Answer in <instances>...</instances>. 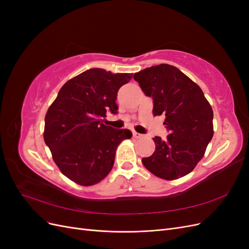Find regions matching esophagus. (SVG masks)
I'll return each instance as SVG.
<instances>
[{
	"label": "esophagus",
	"instance_id": "esophagus-1",
	"mask_svg": "<svg viewBox=\"0 0 249 249\" xmlns=\"http://www.w3.org/2000/svg\"><path fill=\"white\" fill-rule=\"evenodd\" d=\"M133 137H134V138H136V139H140V138H143V137H144V135L139 134V133H137V132H134V133H133Z\"/></svg>",
	"mask_w": 249,
	"mask_h": 249
}]
</instances>
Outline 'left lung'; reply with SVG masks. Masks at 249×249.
Instances as JSON below:
<instances>
[{"label": "left lung", "instance_id": "left-lung-1", "mask_svg": "<svg viewBox=\"0 0 249 249\" xmlns=\"http://www.w3.org/2000/svg\"><path fill=\"white\" fill-rule=\"evenodd\" d=\"M146 96L153 97L154 115L166 116L165 140L156 136L155 153L143 158L158 178L177 179L190 173L213 137V110L200 87L176 66L160 64L134 74Z\"/></svg>", "mask_w": 249, "mask_h": 249}]
</instances>
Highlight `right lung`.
I'll use <instances>...</instances> for the list:
<instances>
[{"label": "right lung", "mask_w": 249, "mask_h": 249, "mask_svg": "<svg viewBox=\"0 0 249 249\" xmlns=\"http://www.w3.org/2000/svg\"><path fill=\"white\" fill-rule=\"evenodd\" d=\"M132 76L90 69L67 81L50 106L43 139L59 169L74 183L101 182L113 167L119 143L132 137L130 130L101 119L107 111L116 114L118 90Z\"/></svg>", "instance_id": "obj_1"}]
</instances>
